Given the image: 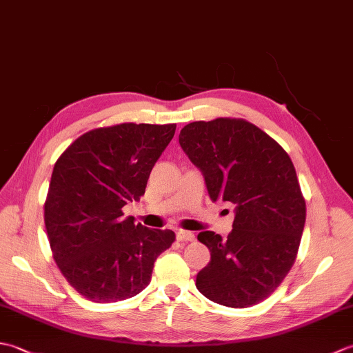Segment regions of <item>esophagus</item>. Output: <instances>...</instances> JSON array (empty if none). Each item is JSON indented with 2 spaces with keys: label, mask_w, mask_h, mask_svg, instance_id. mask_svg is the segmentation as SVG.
<instances>
[{
  "label": "esophagus",
  "mask_w": 353,
  "mask_h": 353,
  "mask_svg": "<svg viewBox=\"0 0 353 353\" xmlns=\"http://www.w3.org/2000/svg\"><path fill=\"white\" fill-rule=\"evenodd\" d=\"M176 238L179 239V241H194V234L192 232H188V230H177L176 232Z\"/></svg>",
  "instance_id": "34e87169"
}]
</instances>
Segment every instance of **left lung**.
<instances>
[{"mask_svg": "<svg viewBox=\"0 0 353 353\" xmlns=\"http://www.w3.org/2000/svg\"><path fill=\"white\" fill-rule=\"evenodd\" d=\"M185 154L203 174L212 201L234 205L226 239L211 230L199 241L211 261L196 277L209 301L249 308L279 287L294 264L306 208L287 152L244 119L186 124L179 134Z\"/></svg>", "mask_w": 353, "mask_h": 353, "instance_id": "obj_1", "label": "left lung"}]
</instances>
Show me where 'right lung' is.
<instances>
[{"mask_svg":"<svg viewBox=\"0 0 353 353\" xmlns=\"http://www.w3.org/2000/svg\"><path fill=\"white\" fill-rule=\"evenodd\" d=\"M176 124L124 123L81 134L51 174L45 228L56 264L81 296L97 303L137 296L154 261L174 241L170 229H148L123 208L144 196L156 161Z\"/></svg>","mask_w":353,"mask_h":353,"instance_id":"add662e5","label":"right lung"}]
</instances>
